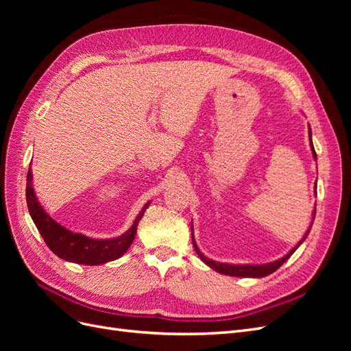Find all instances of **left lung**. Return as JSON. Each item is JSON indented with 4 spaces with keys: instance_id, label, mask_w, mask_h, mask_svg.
<instances>
[{
    "instance_id": "obj_1",
    "label": "left lung",
    "mask_w": 351,
    "mask_h": 351,
    "mask_svg": "<svg viewBox=\"0 0 351 351\" xmlns=\"http://www.w3.org/2000/svg\"><path fill=\"white\" fill-rule=\"evenodd\" d=\"M309 137H311V149H312L313 158L316 159V152H315V147H313V143H312V130H311V127H309ZM315 189H316V186H315ZM315 192H316V190H315ZM315 215H316V210H313V214H312V224H313ZM312 224H311L309 228H307V231L304 232L303 239H302L299 243H297L295 247H293L289 253L285 254L284 258H281V259H278V261L269 262V263H262V265H231V263H222V262H217V261H212V259L206 258L205 254L199 250L197 244H196V241H195V237H193V224H192V240H193V247H195V250H196V253H197V256H199L202 261H204L209 268H212L214 271H217V272H219V274H224V275H230V277L262 278V277H267V275H269V274L277 271V269L281 267V265L291 256V254L295 252V249L299 247L300 244L306 240L307 234H309V231H311V228H312Z\"/></svg>"
}]
</instances>
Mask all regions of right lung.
I'll list each match as a JSON object with an SVG mask.
<instances>
[{
	"label": "right lung",
	"mask_w": 351,
	"mask_h": 351,
	"mask_svg": "<svg viewBox=\"0 0 351 351\" xmlns=\"http://www.w3.org/2000/svg\"><path fill=\"white\" fill-rule=\"evenodd\" d=\"M29 167L27 184H26V202L29 214L34 219L38 231L47 246L54 252L58 258L80 265H102L121 258L130 247L134 240L137 224L142 219L146 208L151 202L142 208L139 215L136 217L133 226L127 230L124 234L114 239H92L82 234V232H73L66 227L60 226L57 221L52 219L47 212L42 209L39 200L35 195L34 186H32V171Z\"/></svg>",
	"instance_id": "add662e5"
}]
</instances>
